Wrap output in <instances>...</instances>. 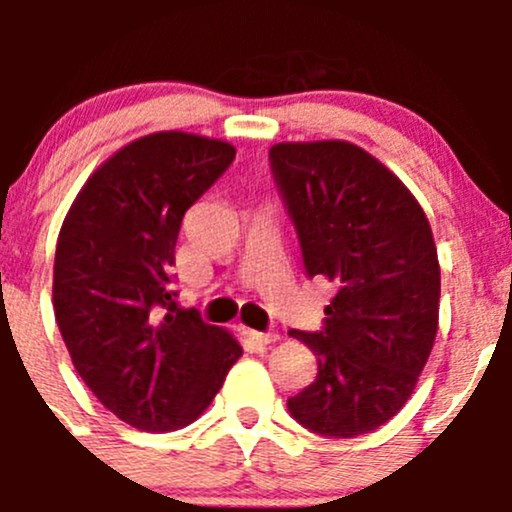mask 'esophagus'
<instances>
[{
  "label": "esophagus",
  "mask_w": 512,
  "mask_h": 512,
  "mask_svg": "<svg viewBox=\"0 0 512 512\" xmlns=\"http://www.w3.org/2000/svg\"><path fill=\"white\" fill-rule=\"evenodd\" d=\"M247 337L252 339V342H257V344H275V342H280V334L277 332H252V329H247Z\"/></svg>",
  "instance_id": "esophagus-1"
}]
</instances>
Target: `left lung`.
<instances>
[{
	"instance_id": "8db88e82",
	"label": "left lung",
	"mask_w": 512,
	"mask_h": 512,
	"mask_svg": "<svg viewBox=\"0 0 512 512\" xmlns=\"http://www.w3.org/2000/svg\"><path fill=\"white\" fill-rule=\"evenodd\" d=\"M270 168L304 270L337 285L319 332H289L319 371L287 409L319 436H361L399 414L433 349L441 267L431 225L406 185L354 143H277Z\"/></svg>"
}]
</instances>
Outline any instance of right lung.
Instances as JSON below:
<instances>
[{"label": "right lung", "instance_id": "1", "mask_svg": "<svg viewBox=\"0 0 512 512\" xmlns=\"http://www.w3.org/2000/svg\"><path fill=\"white\" fill-rule=\"evenodd\" d=\"M232 160L213 138L143 136L86 180L61 225L59 332L96 399L141 431L193 423L242 356L225 329L178 307L170 275L183 215Z\"/></svg>", "mask_w": 512, "mask_h": 512}]
</instances>
